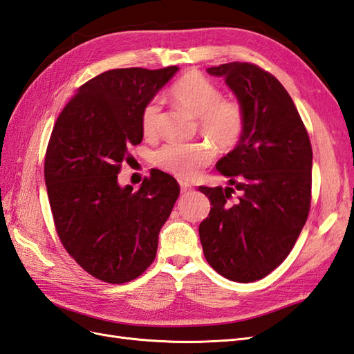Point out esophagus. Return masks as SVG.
Listing matches in <instances>:
<instances>
[{"label":"esophagus","mask_w":354,"mask_h":354,"mask_svg":"<svg viewBox=\"0 0 354 354\" xmlns=\"http://www.w3.org/2000/svg\"><path fill=\"white\" fill-rule=\"evenodd\" d=\"M179 185H180V193H184V194L189 193V192H192V189H193V187H192V185L187 184V183H183V180H180Z\"/></svg>","instance_id":"34e87169"}]
</instances>
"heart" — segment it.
I'll return each instance as SVG.
<instances>
[{"label":"heart","instance_id":"heart-1","mask_svg":"<svg viewBox=\"0 0 354 354\" xmlns=\"http://www.w3.org/2000/svg\"><path fill=\"white\" fill-rule=\"evenodd\" d=\"M170 95L180 107L201 120L202 134L218 149H230L241 140L245 129L242 107L234 102H224L221 89L203 76L185 75L171 88ZM160 111V98L151 100L143 107L140 127L145 136L151 138L157 133ZM211 158L212 152L203 143H169L156 152L153 165L179 179H192Z\"/></svg>","mask_w":354,"mask_h":354}]
</instances>
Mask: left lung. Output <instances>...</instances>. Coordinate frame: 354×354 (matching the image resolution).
Masks as SVG:
<instances>
[{"label": "left lung", "mask_w": 354, "mask_h": 354, "mask_svg": "<svg viewBox=\"0 0 354 354\" xmlns=\"http://www.w3.org/2000/svg\"><path fill=\"white\" fill-rule=\"evenodd\" d=\"M223 77L245 115L236 148L215 167L229 187H201L211 212L198 225L203 254L238 283L265 278L301 233L311 203L313 149L292 97L279 80L248 62L206 68ZM238 189L241 196L231 201Z\"/></svg>", "instance_id": "1"}]
</instances>
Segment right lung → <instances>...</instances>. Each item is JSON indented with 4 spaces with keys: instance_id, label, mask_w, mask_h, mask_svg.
Instances as JSON below:
<instances>
[{
    "instance_id": "obj_1",
    "label": "right lung",
    "mask_w": 354,
    "mask_h": 354,
    "mask_svg": "<svg viewBox=\"0 0 354 354\" xmlns=\"http://www.w3.org/2000/svg\"><path fill=\"white\" fill-rule=\"evenodd\" d=\"M178 70L104 71L76 91L53 127L44 183L58 236L79 266L106 283H129L151 266L179 196L176 179L161 170L138 192L118 183L130 147L143 139V107Z\"/></svg>"
}]
</instances>
